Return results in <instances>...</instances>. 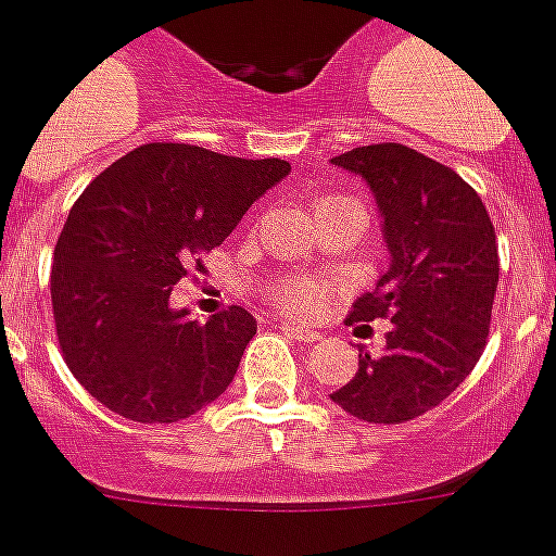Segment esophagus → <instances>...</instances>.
Returning <instances> with one entry per match:
<instances>
[{"instance_id":"esophagus-1","label":"esophagus","mask_w":556,"mask_h":556,"mask_svg":"<svg viewBox=\"0 0 556 556\" xmlns=\"http://www.w3.org/2000/svg\"><path fill=\"white\" fill-rule=\"evenodd\" d=\"M279 331L288 333L291 340H302V342H317L319 340L317 331H308V328H302V325H293V323H282V325H279Z\"/></svg>"}]
</instances>
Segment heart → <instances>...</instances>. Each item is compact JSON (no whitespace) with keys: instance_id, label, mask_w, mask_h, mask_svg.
Returning a JSON list of instances; mask_svg holds the SVG:
<instances>
[{"instance_id":"b5f03b06","label":"heart","mask_w":556,"mask_h":556,"mask_svg":"<svg viewBox=\"0 0 556 556\" xmlns=\"http://www.w3.org/2000/svg\"><path fill=\"white\" fill-rule=\"evenodd\" d=\"M268 296L277 308L288 311V314H311L323 300V288L308 286L302 279H282L270 288Z\"/></svg>"}]
</instances>
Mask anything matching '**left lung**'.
<instances>
[{
  "label": "left lung",
  "instance_id": "1",
  "mask_svg": "<svg viewBox=\"0 0 556 556\" xmlns=\"http://www.w3.org/2000/svg\"><path fill=\"white\" fill-rule=\"evenodd\" d=\"M333 165L371 185L391 265L345 323L391 319L380 356L359 349L331 400L351 417L396 426L437 408L480 363L500 282L497 233L471 185L400 142L354 148Z\"/></svg>",
  "mask_w": 556,
  "mask_h": 556
}]
</instances>
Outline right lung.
I'll list each match as a JSON object with an SVG mask.
<instances>
[{"label": "right lung", "mask_w": 556, "mask_h": 556, "mask_svg": "<svg viewBox=\"0 0 556 556\" xmlns=\"http://www.w3.org/2000/svg\"><path fill=\"white\" fill-rule=\"evenodd\" d=\"M286 160H239L148 142L79 193L53 248L51 305L62 359L93 400L134 422H179L231 386L256 319L231 305L207 323L170 288L288 176Z\"/></svg>", "instance_id": "add662e5"}]
</instances>
